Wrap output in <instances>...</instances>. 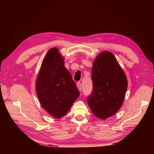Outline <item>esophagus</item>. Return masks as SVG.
I'll return each instance as SVG.
<instances>
[{"mask_svg":"<svg viewBox=\"0 0 154 154\" xmlns=\"http://www.w3.org/2000/svg\"><path fill=\"white\" fill-rule=\"evenodd\" d=\"M76 86H77V87L78 88L79 91L81 92V91H82V84H81V83H80V82L77 83H76Z\"/></svg>","mask_w":154,"mask_h":154,"instance_id":"1","label":"esophagus"}]
</instances>
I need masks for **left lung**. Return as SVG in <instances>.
Returning a JSON list of instances; mask_svg holds the SVG:
<instances>
[{"label":"left lung","mask_w":154,"mask_h":154,"mask_svg":"<svg viewBox=\"0 0 154 154\" xmlns=\"http://www.w3.org/2000/svg\"><path fill=\"white\" fill-rule=\"evenodd\" d=\"M92 80L93 90L87 103L96 117L106 119L123 105L128 86L127 76L114 55L105 51L93 62Z\"/></svg>","instance_id":"obj_1"}]
</instances>
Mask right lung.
<instances>
[{"label": "right lung", "mask_w": 154, "mask_h": 154, "mask_svg": "<svg viewBox=\"0 0 154 154\" xmlns=\"http://www.w3.org/2000/svg\"><path fill=\"white\" fill-rule=\"evenodd\" d=\"M35 86L41 106L56 119L66 115L80 95L64 66L63 57L56 48L50 49L43 59Z\"/></svg>", "instance_id": "obj_1"}]
</instances>
